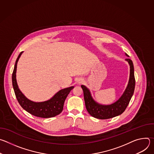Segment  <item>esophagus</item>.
<instances>
[{
    "mask_svg": "<svg viewBox=\"0 0 154 154\" xmlns=\"http://www.w3.org/2000/svg\"><path fill=\"white\" fill-rule=\"evenodd\" d=\"M82 80H79V83H82Z\"/></svg>",
    "mask_w": 154,
    "mask_h": 154,
    "instance_id": "1",
    "label": "esophagus"
}]
</instances>
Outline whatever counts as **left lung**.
<instances>
[{"label": "left lung", "mask_w": 154, "mask_h": 154, "mask_svg": "<svg viewBox=\"0 0 154 154\" xmlns=\"http://www.w3.org/2000/svg\"><path fill=\"white\" fill-rule=\"evenodd\" d=\"M125 55H128L125 54ZM130 66V76L127 86L122 96L115 102L109 105H102L97 102L93 98L90 90L85 85H81L83 91L84 100L88 112L97 119H106L121 115L127 108L132 97L135 86L134 76V67L132 61L129 58L125 59Z\"/></svg>", "instance_id": "8db88e82"}]
</instances>
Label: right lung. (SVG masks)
<instances>
[{
	"mask_svg": "<svg viewBox=\"0 0 154 154\" xmlns=\"http://www.w3.org/2000/svg\"><path fill=\"white\" fill-rule=\"evenodd\" d=\"M23 52H21L16 59L12 74V83L16 99L20 105L26 111L37 117L48 118L54 117L61 113L66 98L74 86H70L58 91L50 99L43 102H34L29 99L19 90L16 80L17 64Z\"/></svg>",
	"mask_w": 154,
	"mask_h": 154,
	"instance_id": "1",
	"label": "right lung"
}]
</instances>
